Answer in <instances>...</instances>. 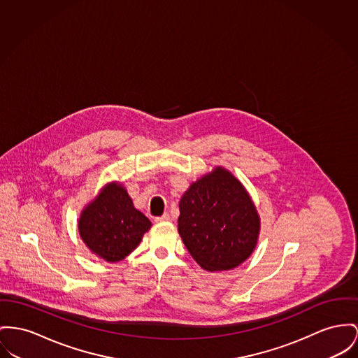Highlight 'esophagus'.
I'll use <instances>...</instances> for the list:
<instances>
[{"label":"esophagus","instance_id":"1","mask_svg":"<svg viewBox=\"0 0 358 358\" xmlns=\"http://www.w3.org/2000/svg\"><path fill=\"white\" fill-rule=\"evenodd\" d=\"M169 220H171V217H169L168 213H164V215H160V217H156V218H155V221H156V222H167V221H169Z\"/></svg>","mask_w":358,"mask_h":358}]
</instances>
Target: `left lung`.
<instances>
[{
	"label": "left lung",
	"mask_w": 358,
	"mask_h": 358,
	"mask_svg": "<svg viewBox=\"0 0 358 358\" xmlns=\"http://www.w3.org/2000/svg\"><path fill=\"white\" fill-rule=\"evenodd\" d=\"M178 232L206 271H227L254 252L261 218L248 191L224 167L191 183L179 202Z\"/></svg>",
	"instance_id": "1"
}]
</instances>
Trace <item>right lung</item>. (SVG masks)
<instances>
[{
  "label": "right lung",
  "mask_w": 358,
  "mask_h": 358,
  "mask_svg": "<svg viewBox=\"0 0 358 358\" xmlns=\"http://www.w3.org/2000/svg\"><path fill=\"white\" fill-rule=\"evenodd\" d=\"M152 222L134 208L120 182L107 183L81 210L78 234L92 254L106 262L117 263L141 243Z\"/></svg>",
  "instance_id": "obj_1"
}]
</instances>
